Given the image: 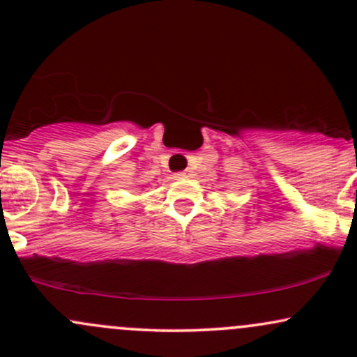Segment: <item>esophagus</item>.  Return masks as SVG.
Instances as JSON below:
<instances>
[{
  "label": "esophagus",
  "instance_id": "34e87169",
  "mask_svg": "<svg viewBox=\"0 0 357 357\" xmlns=\"http://www.w3.org/2000/svg\"><path fill=\"white\" fill-rule=\"evenodd\" d=\"M187 175H189V172H178V174H175V177L177 178H182V177H187Z\"/></svg>",
  "mask_w": 357,
  "mask_h": 357
}]
</instances>
